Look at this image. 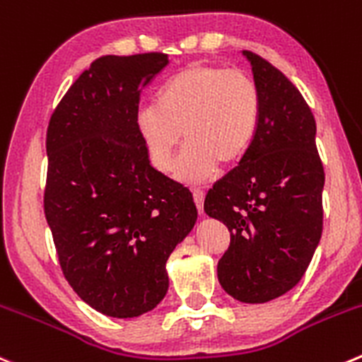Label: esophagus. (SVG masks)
Returning a JSON list of instances; mask_svg holds the SVG:
<instances>
[{
  "label": "esophagus",
  "instance_id": "1",
  "mask_svg": "<svg viewBox=\"0 0 362 362\" xmlns=\"http://www.w3.org/2000/svg\"><path fill=\"white\" fill-rule=\"evenodd\" d=\"M192 198H194L196 209H198V212L202 214L203 212V202H205V192H203L202 189H192Z\"/></svg>",
  "mask_w": 362,
  "mask_h": 362
}]
</instances>
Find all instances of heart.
<instances>
[{"mask_svg":"<svg viewBox=\"0 0 362 362\" xmlns=\"http://www.w3.org/2000/svg\"><path fill=\"white\" fill-rule=\"evenodd\" d=\"M262 120L256 81L242 70L191 65L170 77L156 106L141 107L136 127L157 171L173 168L182 132L189 143L175 168L178 180L202 184L217 164H238L252 146Z\"/></svg>","mask_w":362,"mask_h":362,"instance_id":"1","label":"heart"}]
</instances>
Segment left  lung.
<instances>
[{
  "label": "left lung",
  "mask_w": 362,
  "mask_h": 362,
  "mask_svg": "<svg viewBox=\"0 0 362 362\" xmlns=\"http://www.w3.org/2000/svg\"><path fill=\"white\" fill-rule=\"evenodd\" d=\"M244 54L262 95V120L249 152L214 184L203 206L230 230L217 263L221 286L240 303L262 304L292 290L313 258L325 173L304 97L262 56Z\"/></svg>",
  "instance_id": "left-lung-1"
}]
</instances>
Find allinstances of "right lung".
I'll use <instances>...</instances> for the list:
<instances>
[{
    "instance_id": "obj_1",
    "label": "right lung",
    "mask_w": 362,
    "mask_h": 362,
    "mask_svg": "<svg viewBox=\"0 0 362 362\" xmlns=\"http://www.w3.org/2000/svg\"><path fill=\"white\" fill-rule=\"evenodd\" d=\"M164 52L100 56L47 127L44 212L59 267L93 310L132 318L168 292L166 262L198 217L187 187L150 164L136 127L143 88Z\"/></svg>"
}]
</instances>
